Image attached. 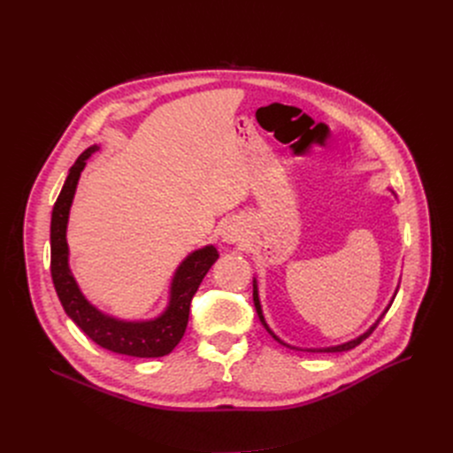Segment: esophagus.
<instances>
[{"instance_id": "34e87169", "label": "esophagus", "mask_w": 453, "mask_h": 453, "mask_svg": "<svg viewBox=\"0 0 453 453\" xmlns=\"http://www.w3.org/2000/svg\"><path fill=\"white\" fill-rule=\"evenodd\" d=\"M222 236H224V241H226V242H229V244H233V242H239V241L242 239V227H241L239 224L231 222V224H227V226L224 227Z\"/></svg>"}]
</instances>
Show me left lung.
Returning <instances> with one entry per match:
<instances>
[{
    "mask_svg": "<svg viewBox=\"0 0 453 453\" xmlns=\"http://www.w3.org/2000/svg\"><path fill=\"white\" fill-rule=\"evenodd\" d=\"M396 296V294H395ZM253 303H255V308H257V314H258V319H260V323H263L265 325V328L270 332V334L280 343V345H287V343H284V342H280L275 334H273V332L270 330V326L266 325V321H265V316H263V308H260V301H258V292H257V280H253ZM393 304V303H391ZM389 304V306H391ZM389 306L386 308V312L389 311ZM386 312L382 314V316H380V319H382L384 316H386ZM380 319L367 330V332H364V334L360 336V338H356V340H350V342H347V343H342V345H336V347H326V349H306V352H343V350H350V349H354L356 345H360L365 338H369L371 334H372V330L378 326V323H380ZM287 347H290V345H287ZM290 349H296V347H290ZM297 350H301V349H297Z\"/></svg>",
    "mask_w": 453,
    "mask_h": 453,
    "instance_id": "8db88e82",
    "label": "left lung"
}]
</instances>
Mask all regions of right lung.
<instances>
[{"instance_id":"add662e5","label":"right lung","mask_w":453,"mask_h":453,"mask_svg":"<svg viewBox=\"0 0 453 453\" xmlns=\"http://www.w3.org/2000/svg\"><path fill=\"white\" fill-rule=\"evenodd\" d=\"M97 150L89 147L69 169L65 183L55 202L51 214V277L57 296L65 314L73 323L103 349L111 352L135 356V358H159L169 354L183 338L190 301H193L200 282L209 268L219 258L214 246H205L190 253L174 273L171 287V301L166 311L150 321H121L97 311L79 290L77 280L69 272L65 227L69 207L75 196V188L88 157Z\"/></svg>"}]
</instances>
